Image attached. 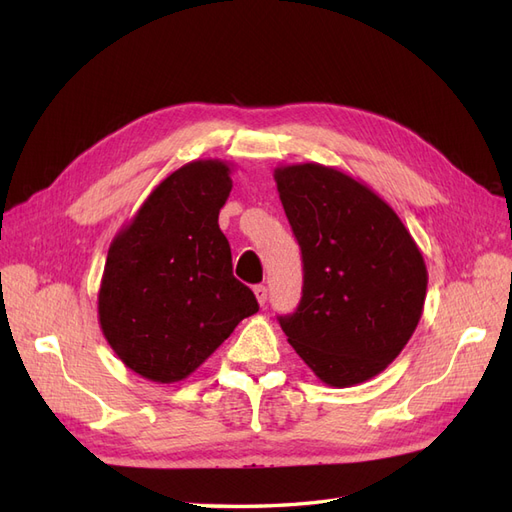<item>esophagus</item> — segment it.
<instances>
[{"mask_svg":"<svg viewBox=\"0 0 512 512\" xmlns=\"http://www.w3.org/2000/svg\"><path fill=\"white\" fill-rule=\"evenodd\" d=\"M254 294H256V299H258L260 305L267 303V286H262V284L254 286Z\"/></svg>","mask_w":512,"mask_h":512,"instance_id":"34e87169","label":"esophagus"}]
</instances>
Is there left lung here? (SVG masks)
Instances as JSON below:
<instances>
[{
    "instance_id": "left-lung-1",
    "label": "left lung",
    "mask_w": 512,
    "mask_h": 512,
    "mask_svg": "<svg viewBox=\"0 0 512 512\" xmlns=\"http://www.w3.org/2000/svg\"><path fill=\"white\" fill-rule=\"evenodd\" d=\"M303 256L288 344L329 386L367 382L404 350L423 314L427 267L399 215L365 183L316 162L275 168Z\"/></svg>"
}]
</instances>
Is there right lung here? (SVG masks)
<instances>
[{
	"label": "right lung",
	"instance_id": "right-lung-1",
	"mask_svg": "<svg viewBox=\"0 0 512 512\" xmlns=\"http://www.w3.org/2000/svg\"><path fill=\"white\" fill-rule=\"evenodd\" d=\"M230 190L226 162L183 164L108 247L100 329L123 365L145 380H185L258 312L254 292L232 275L218 224Z\"/></svg>",
	"mask_w": 512,
	"mask_h": 512
}]
</instances>
